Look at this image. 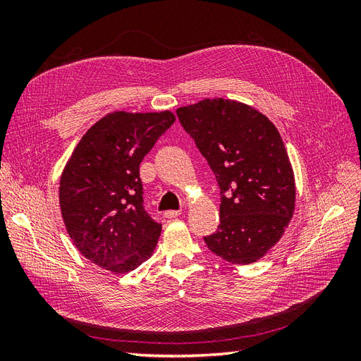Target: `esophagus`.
<instances>
[{"label": "esophagus", "mask_w": 361, "mask_h": 361, "mask_svg": "<svg viewBox=\"0 0 361 361\" xmlns=\"http://www.w3.org/2000/svg\"><path fill=\"white\" fill-rule=\"evenodd\" d=\"M182 214V211H166L164 212V218H176V216H179Z\"/></svg>", "instance_id": "obj_1"}]
</instances>
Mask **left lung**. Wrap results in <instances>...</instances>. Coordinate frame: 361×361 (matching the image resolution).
I'll list each match as a JSON object with an SVG mask.
<instances>
[{"label": "left lung", "instance_id": "8db88e82", "mask_svg": "<svg viewBox=\"0 0 361 361\" xmlns=\"http://www.w3.org/2000/svg\"><path fill=\"white\" fill-rule=\"evenodd\" d=\"M176 114L221 195L220 224L203 236L207 248L231 264H253L279 243L293 214V171L279 130L255 108L221 97Z\"/></svg>", "mask_w": 361, "mask_h": 361}]
</instances>
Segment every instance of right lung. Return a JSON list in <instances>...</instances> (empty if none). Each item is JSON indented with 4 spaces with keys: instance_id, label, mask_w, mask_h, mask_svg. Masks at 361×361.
<instances>
[{
    "instance_id": "1",
    "label": "right lung",
    "mask_w": 361,
    "mask_h": 361,
    "mask_svg": "<svg viewBox=\"0 0 361 361\" xmlns=\"http://www.w3.org/2000/svg\"><path fill=\"white\" fill-rule=\"evenodd\" d=\"M170 111H117L94 123L60 179V207L75 247L93 264L125 274L147 260L161 224L145 209L140 164L174 123Z\"/></svg>"
}]
</instances>
